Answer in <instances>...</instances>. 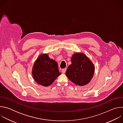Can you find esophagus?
<instances>
[{"mask_svg":"<svg viewBox=\"0 0 123 123\" xmlns=\"http://www.w3.org/2000/svg\"><path fill=\"white\" fill-rule=\"evenodd\" d=\"M66 69H67V68H63V69H62V73H63V74H65V73H66Z\"/></svg>","mask_w":123,"mask_h":123,"instance_id":"1","label":"esophagus"}]
</instances>
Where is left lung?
Listing matches in <instances>:
<instances>
[{
	"mask_svg": "<svg viewBox=\"0 0 123 123\" xmlns=\"http://www.w3.org/2000/svg\"><path fill=\"white\" fill-rule=\"evenodd\" d=\"M66 75L75 85L83 86L90 82L95 71L92 61L82 52H76L71 58Z\"/></svg>",
	"mask_w": 123,
	"mask_h": 123,
	"instance_id": "8db88e82",
	"label": "left lung"
}]
</instances>
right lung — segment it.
I'll list each match as a JSON object with an SVG mask.
<instances>
[{
	"label": "right lung",
	"mask_w": 123,
	"mask_h": 123,
	"mask_svg": "<svg viewBox=\"0 0 123 123\" xmlns=\"http://www.w3.org/2000/svg\"><path fill=\"white\" fill-rule=\"evenodd\" d=\"M32 77L37 83L48 86L61 74L59 73L57 63L46 54H41L34 62L32 69Z\"/></svg>",
	"instance_id": "right-lung-1"
}]
</instances>
